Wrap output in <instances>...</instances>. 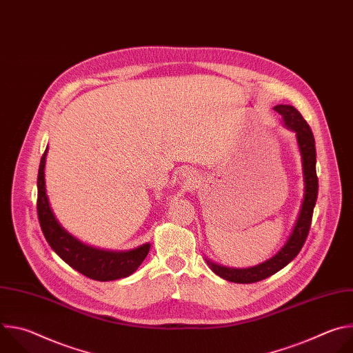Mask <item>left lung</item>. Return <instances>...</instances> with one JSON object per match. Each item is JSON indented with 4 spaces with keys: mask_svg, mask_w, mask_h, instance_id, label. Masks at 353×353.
I'll use <instances>...</instances> for the list:
<instances>
[{
    "mask_svg": "<svg viewBox=\"0 0 353 353\" xmlns=\"http://www.w3.org/2000/svg\"><path fill=\"white\" fill-rule=\"evenodd\" d=\"M274 110L282 116L285 125L296 134L297 145L301 155L303 179H305L303 203H301L297 221L293 226V230L288 241L272 259L256 267L243 268V270L222 267L207 260L208 265L216 275L236 283H254V282L263 281L276 274L278 271H281L299 254V251L301 250V247H303L307 239L310 225H312V218H313V210L317 201L319 179L316 173V142H314V135L312 132V128L309 127L303 116H301L297 112V109H294L293 106L278 105L274 108Z\"/></svg>",
    "mask_w": 353,
    "mask_h": 353,
    "instance_id": "1",
    "label": "left lung"
}]
</instances>
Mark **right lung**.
I'll return each instance as SVG.
<instances>
[{"mask_svg":"<svg viewBox=\"0 0 353 353\" xmlns=\"http://www.w3.org/2000/svg\"><path fill=\"white\" fill-rule=\"evenodd\" d=\"M47 148L40 159L37 174V215L43 234L56 253L74 270L94 281H114L130 276L149 253L145 243L128 251H109L90 247L70 234L56 219L46 194L44 166Z\"/></svg>","mask_w":353,"mask_h":353,"instance_id":"add662e5","label":"right lung"}]
</instances>
